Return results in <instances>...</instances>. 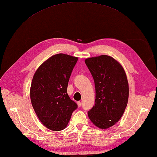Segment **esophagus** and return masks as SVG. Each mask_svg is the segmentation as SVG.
Wrapping results in <instances>:
<instances>
[{
  "label": "esophagus",
  "mask_w": 157,
  "mask_h": 157,
  "mask_svg": "<svg viewBox=\"0 0 157 157\" xmlns=\"http://www.w3.org/2000/svg\"><path fill=\"white\" fill-rule=\"evenodd\" d=\"M77 104H78V105L79 107H81V106H82V102H81V101H78Z\"/></svg>",
  "instance_id": "34e87169"
}]
</instances>
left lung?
<instances>
[{
  "mask_svg": "<svg viewBox=\"0 0 157 157\" xmlns=\"http://www.w3.org/2000/svg\"><path fill=\"white\" fill-rule=\"evenodd\" d=\"M95 83V104L87 112L99 128L106 129L121 118L128 104L129 87L124 70L114 58L102 56L85 60Z\"/></svg>",
  "mask_w": 157,
  "mask_h": 157,
  "instance_id": "8db88e82",
  "label": "left lung"
}]
</instances>
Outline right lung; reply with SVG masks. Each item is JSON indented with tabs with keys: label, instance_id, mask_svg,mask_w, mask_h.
<instances>
[{
	"label": "right lung",
	"instance_id": "add662e5",
	"mask_svg": "<svg viewBox=\"0 0 157 157\" xmlns=\"http://www.w3.org/2000/svg\"><path fill=\"white\" fill-rule=\"evenodd\" d=\"M78 57L54 55L40 65L32 79L30 97L34 110L46 128H66L78 105L67 93L68 82Z\"/></svg>",
	"mask_w": 157,
	"mask_h": 157
}]
</instances>
